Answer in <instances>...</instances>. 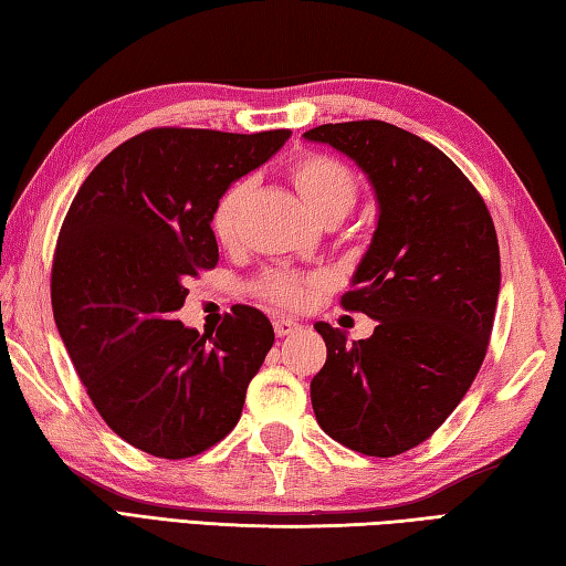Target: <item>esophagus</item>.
<instances>
[{
	"instance_id": "esophagus-1",
	"label": "esophagus",
	"mask_w": 566,
	"mask_h": 566,
	"mask_svg": "<svg viewBox=\"0 0 566 566\" xmlns=\"http://www.w3.org/2000/svg\"><path fill=\"white\" fill-rule=\"evenodd\" d=\"M298 328H302V326H298L296 321H292V318H284V316H276V318H274V334L280 336V338L296 334Z\"/></svg>"
}]
</instances>
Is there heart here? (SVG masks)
Segmentation results:
<instances>
[{
    "label": "heart",
    "instance_id": "obj_1",
    "mask_svg": "<svg viewBox=\"0 0 566 566\" xmlns=\"http://www.w3.org/2000/svg\"><path fill=\"white\" fill-rule=\"evenodd\" d=\"M286 176H290L294 191L308 208V213L321 220L324 226L338 223V220L348 216L353 203H356V176L350 174L346 164H340L334 157H326V154H304V157L292 161L290 169H286ZM250 179L232 181L213 206L210 228H213V235L223 242V245H230V242L238 238L240 216L250 196ZM314 286L316 280L286 272H270L260 282V290L264 296L272 298L276 304L294 308L306 302Z\"/></svg>",
    "mask_w": 566,
    "mask_h": 566
}]
</instances>
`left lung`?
<instances>
[{
    "label": "left lung",
    "mask_w": 566,
    "mask_h": 566,
    "mask_svg": "<svg viewBox=\"0 0 566 566\" xmlns=\"http://www.w3.org/2000/svg\"><path fill=\"white\" fill-rule=\"evenodd\" d=\"M304 139L356 161L378 201L370 248L340 298L378 326L348 343L314 324L326 340L312 380L316 422L353 451L397 457L444 424L485 358L501 292L493 220L444 151L390 122L321 125Z\"/></svg>",
    "instance_id": "8db88e82"
}]
</instances>
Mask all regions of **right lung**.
Returning a JSON list of instances; mask_svg holds the SVG:
<instances>
[{
    "label": "right lung",
    "instance_id": "right-lung-1",
    "mask_svg": "<svg viewBox=\"0 0 566 566\" xmlns=\"http://www.w3.org/2000/svg\"><path fill=\"white\" fill-rule=\"evenodd\" d=\"M290 137L142 132L95 166L63 220L55 326L99 417L151 457L188 459L218 444L272 348L270 318L252 306L203 336L174 312L188 276L218 264L210 213L220 193Z\"/></svg>",
    "mask_w": 566,
    "mask_h": 566
}]
</instances>
